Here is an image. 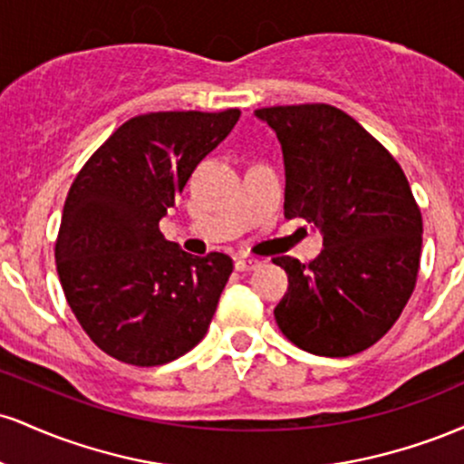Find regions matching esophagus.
<instances>
[{"label":"esophagus","mask_w":464,"mask_h":464,"mask_svg":"<svg viewBox=\"0 0 464 464\" xmlns=\"http://www.w3.org/2000/svg\"><path fill=\"white\" fill-rule=\"evenodd\" d=\"M262 266V262H259L257 257H237L236 259V268L239 270V273H248V270H255Z\"/></svg>","instance_id":"obj_1"}]
</instances>
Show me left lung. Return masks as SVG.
Returning <instances> with one entry per match:
<instances>
[{"label": "left lung", "instance_id": "obj_1", "mask_svg": "<svg viewBox=\"0 0 464 464\" xmlns=\"http://www.w3.org/2000/svg\"><path fill=\"white\" fill-rule=\"evenodd\" d=\"M284 150L287 220L321 228L310 264L290 255L275 307L290 343L314 355L347 358L395 324L419 275L423 220L406 174L353 117L332 104L257 109Z\"/></svg>", "mask_w": 464, "mask_h": 464}]
</instances>
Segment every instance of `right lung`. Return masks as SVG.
Returning <instances> with one entry per match:
<instances>
[{"mask_svg": "<svg viewBox=\"0 0 464 464\" xmlns=\"http://www.w3.org/2000/svg\"><path fill=\"white\" fill-rule=\"evenodd\" d=\"M237 120L239 109L132 117L69 188L58 279L80 327L111 358L159 366L205 338L233 262L225 253L188 255L163 237L159 220Z\"/></svg>", "mask_w": 464, "mask_h": 464, "instance_id": "obj_1", "label": "right lung"}]
</instances>
